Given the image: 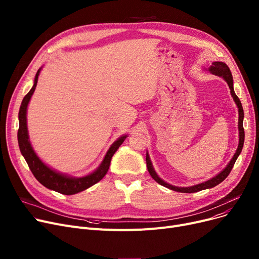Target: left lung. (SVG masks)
<instances>
[{
  "instance_id": "8db88e82",
  "label": "left lung",
  "mask_w": 259,
  "mask_h": 259,
  "mask_svg": "<svg viewBox=\"0 0 259 259\" xmlns=\"http://www.w3.org/2000/svg\"><path fill=\"white\" fill-rule=\"evenodd\" d=\"M208 70L210 73L216 75V76H221L223 77L226 81L227 84L230 88V93L231 95H232V98L238 108V134H239V143H238V147L236 149V152L234 153L233 157L231 158V160L229 161V164L227 165V167L221 171L219 174L213 176L212 179L203 182V183H200V184H197V185H194V186H190V187H176V186H173V185H170L168 183H166L164 180H161L159 176L157 175V173L155 172L154 168H153V165L151 162V159H150V156H149V153L147 152L146 153V162H147V168H148V171L149 173H150V175L152 176V179L158 183L159 185L164 186L170 190H173V191H176V192H182V193H194V192H198V191H201V190H205V189H210V188H213L215 186H217L219 184H221L223 181L226 180L227 176L229 175V173L231 172V170H232L235 161L237 159V157L239 156L241 150H242V147H243V142H244V130H243V109H242V106H241V103L239 101V99L237 98V95L235 94V91H234V87H233V77H232V73H231L229 67L227 66V64H225L224 62H213L212 65L208 68Z\"/></svg>"
}]
</instances>
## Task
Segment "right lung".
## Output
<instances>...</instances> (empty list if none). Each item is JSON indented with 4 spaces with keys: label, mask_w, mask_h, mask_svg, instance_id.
<instances>
[{
    "label": "right lung",
    "mask_w": 259,
    "mask_h": 259,
    "mask_svg": "<svg viewBox=\"0 0 259 259\" xmlns=\"http://www.w3.org/2000/svg\"><path fill=\"white\" fill-rule=\"evenodd\" d=\"M42 70V67L37 70L33 86L30 89V91L27 93L21 104L20 111H19V131H18V142L20 151L22 155L24 156L27 164L29 166V169L31 170L34 178L42 184L44 187L53 190V191L65 194V195H72L76 194L78 192L84 191V190L90 188L91 186L99 183L106 173L108 172L109 166H110L111 158L113 154L116 152L119 146L124 143L126 138L128 137L127 134L121 135L118 138L111 146L108 149V151L101 162V165L95 169L93 172L81 176V178H73L65 173H61L57 170H54L47 166L45 162L40 159L33 148L31 146L30 140H29V134H28V128H27V108H28V104L31 100L32 94L35 90L36 84H37V78L39 75V72Z\"/></svg>",
    "instance_id": "add662e5"
}]
</instances>
